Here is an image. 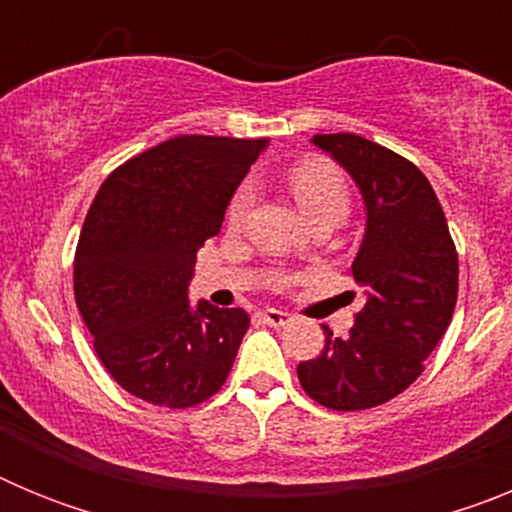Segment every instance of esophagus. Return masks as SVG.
Wrapping results in <instances>:
<instances>
[{
  "label": "esophagus",
  "mask_w": 512,
  "mask_h": 512,
  "mask_svg": "<svg viewBox=\"0 0 512 512\" xmlns=\"http://www.w3.org/2000/svg\"><path fill=\"white\" fill-rule=\"evenodd\" d=\"M259 318L264 320L266 325H274V328H284V325L292 323V315H289V312L274 310V307H266V310H261Z\"/></svg>",
  "instance_id": "esophagus-1"
}]
</instances>
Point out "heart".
<instances>
[{"label": "heart", "mask_w": 512, "mask_h": 512, "mask_svg": "<svg viewBox=\"0 0 512 512\" xmlns=\"http://www.w3.org/2000/svg\"><path fill=\"white\" fill-rule=\"evenodd\" d=\"M289 189L297 200L300 210L307 217L318 215H338L343 217L348 212V184L343 179L341 169L328 161H302L295 169L289 171ZM253 184L246 182L235 189L228 205V225H241L246 220L248 210L253 205Z\"/></svg>", "instance_id": "heart-1"}]
</instances>
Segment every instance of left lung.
Listing matches in <instances>:
<instances>
[{"label":"left lung","mask_w":512,"mask_h":512,"mask_svg":"<svg viewBox=\"0 0 512 512\" xmlns=\"http://www.w3.org/2000/svg\"><path fill=\"white\" fill-rule=\"evenodd\" d=\"M312 143L351 174L364 200V241L351 271L366 302L346 338L323 325L325 348L300 361L297 377L325 408H377L420 377L449 328L459 256L431 182L408 158L354 133Z\"/></svg>","instance_id":"obj_1"}]
</instances>
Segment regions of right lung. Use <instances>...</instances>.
I'll use <instances>...</instances> for the list:
<instances>
[{
	"mask_svg": "<svg viewBox=\"0 0 512 512\" xmlns=\"http://www.w3.org/2000/svg\"><path fill=\"white\" fill-rule=\"evenodd\" d=\"M269 140L179 135L99 187L79 235L74 292L94 351L122 390L192 408L225 384L248 330L241 307L189 305L197 251Z\"/></svg>",
	"mask_w": 512,
	"mask_h": 512,
	"instance_id": "1",
	"label": "right lung"
}]
</instances>
